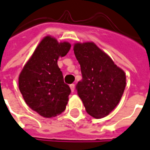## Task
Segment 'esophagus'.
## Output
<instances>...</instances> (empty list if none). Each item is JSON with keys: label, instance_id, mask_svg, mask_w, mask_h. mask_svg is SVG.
<instances>
[{"label": "esophagus", "instance_id": "1", "mask_svg": "<svg viewBox=\"0 0 150 150\" xmlns=\"http://www.w3.org/2000/svg\"><path fill=\"white\" fill-rule=\"evenodd\" d=\"M70 87H71V92H74V91H75V83H71V85H70Z\"/></svg>", "mask_w": 150, "mask_h": 150}]
</instances>
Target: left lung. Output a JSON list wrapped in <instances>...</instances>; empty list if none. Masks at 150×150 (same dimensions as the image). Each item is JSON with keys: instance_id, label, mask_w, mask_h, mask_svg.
Returning <instances> with one entry per match:
<instances>
[{"instance_id": "1", "label": "left lung", "mask_w": 150, "mask_h": 150, "mask_svg": "<svg viewBox=\"0 0 150 150\" xmlns=\"http://www.w3.org/2000/svg\"><path fill=\"white\" fill-rule=\"evenodd\" d=\"M74 52L82 79L77 83V94L86 112L100 119L117 106L126 88V73L93 42H75Z\"/></svg>"}]
</instances>
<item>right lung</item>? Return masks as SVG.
Listing matches in <instances>:
<instances>
[{"label": "right lung", "mask_w": 150, "mask_h": 150, "mask_svg": "<svg viewBox=\"0 0 150 150\" xmlns=\"http://www.w3.org/2000/svg\"><path fill=\"white\" fill-rule=\"evenodd\" d=\"M71 47L68 42L45 36L19 75V91L26 104L43 117H57L67 108L71 88L64 83L57 61Z\"/></svg>", "instance_id": "obj_1"}]
</instances>
